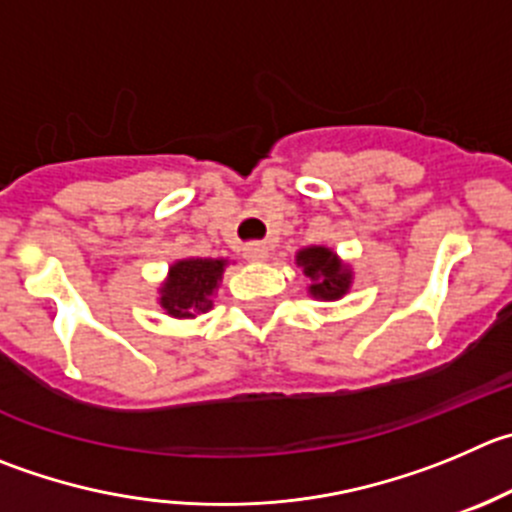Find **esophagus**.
<instances>
[{"instance_id": "obj_1", "label": "esophagus", "mask_w": 512, "mask_h": 512, "mask_svg": "<svg viewBox=\"0 0 512 512\" xmlns=\"http://www.w3.org/2000/svg\"><path fill=\"white\" fill-rule=\"evenodd\" d=\"M243 256H246L248 261H253V264H261V261L269 259V246H266V243H248V246L243 248Z\"/></svg>"}]
</instances>
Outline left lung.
<instances>
[{
	"instance_id": "8db88e82",
	"label": "left lung",
	"mask_w": 512,
	"mask_h": 512,
	"mask_svg": "<svg viewBox=\"0 0 512 512\" xmlns=\"http://www.w3.org/2000/svg\"><path fill=\"white\" fill-rule=\"evenodd\" d=\"M296 266L309 279V294L319 301H339L352 289L354 271L329 246H306L296 251Z\"/></svg>"
}]
</instances>
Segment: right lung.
I'll return each mask as SVG.
<instances>
[{"label":"right lung","instance_id":"right-lung-1","mask_svg":"<svg viewBox=\"0 0 512 512\" xmlns=\"http://www.w3.org/2000/svg\"><path fill=\"white\" fill-rule=\"evenodd\" d=\"M228 259L188 256L168 266V276L158 286V304L173 319H196L213 309V296L223 281Z\"/></svg>","mask_w":512,"mask_h":512}]
</instances>
